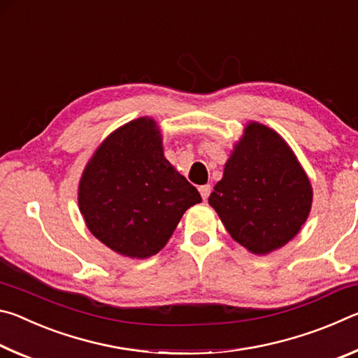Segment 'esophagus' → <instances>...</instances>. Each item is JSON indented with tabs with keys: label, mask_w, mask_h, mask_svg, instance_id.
Returning a JSON list of instances; mask_svg holds the SVG:
<instances>
[{
	"label": "esophagus",
	"mask_w": 358,
	"mask_h": 358,
	"mask_svg": "<svg viewBox=\"0 0 358 358\" xmlns=\"http://www.w3.org/2000/svg\"><path fill=\"white\" fill-rule=\"evenodd\" d=\"M199 192H201V196H202V199L205 201V199H208V196H210L211 186L210 185H203V186L199 187Z\"/></svg>",
	"instance_id": "34e87169"
}]
</instances>
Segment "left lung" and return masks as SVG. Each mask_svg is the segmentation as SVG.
<instances>
[{
    "mask_svg": "<svg viewBox=\"0 0 358 358\" xmlns=\"http://www.w3.org/2000/svg\"><path fill=\"white\" fill-rule=\"evenodd\" d=\"M208 203L237 243L257 256L287 245L310 216L313 186L287 142L250 121Z\"/></svg>",
    "mask_w": 358,
    "mask_h": 358,
    "instance_id": "left-lung-1",
    "label": "left lung"
}]
</instances>
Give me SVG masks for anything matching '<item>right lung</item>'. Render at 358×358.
Wrapping results in <instances>:
<instances>
[{"mask_svg": "<svg viewBox=\"0 0 358 358\" xmlns=\"http://www.w3.org/2000/svg\"><path fill=\"white\" fill-rule=\"evenodd\" d=\"M78 210L101 243L131 259H148L172 237L199 191L164 157L159 126L150 117L108 134L78 183Z\"/></svg>", "mask_w": 358, "mask_h": 358, "instance_id": "obj_1", "label": "right lung"}]
</instances>
